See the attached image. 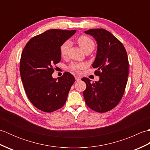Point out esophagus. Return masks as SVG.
<instances>
[{
    "mask_svg": "<svg viewBox=\"0 0 150 150\" xmlns=\"http://www.w3.org/2000/svg\"><path fill=\"white\" fill-rule=\"evenodd\" d=\"M75 80H76V81H77L81 80V77H79V76H75Z\"/></svg>",
    "mask_w": 150,
    "mask_h": 150,
    "instance_id": "obj_1",
    "label": "esophagus"
}]
</instances>
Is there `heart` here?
<instances>
[{
    "instance_id": "1",
    "label": "heart",
    "mask_w": 150,
    "mask_h": 150,
    "mask_svg": "<svg viewBox=\"0 0 150 150\" xmlns=\"http://www.w3.org/2000/svg\"><path fill=\"white\" fill-rule=\"evenodd\" d=\"M77 42L82 50H86L87 49H94L95 43L91 38L86 35H81L77 39ZM70 46V42L69 41H66L64 42L60 48V55L62 57H65L68 54V49ZM85 64L82 63H73L69 66V68L75 71H79L81 69H83Z\"/></svg>"
}]
</instances>
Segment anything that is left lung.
Masks as SVG:
<instances>
[{
  "label": "left lung",
  "instance_id": "left-lung-1",
  "mask_svg": "<svg viewBox=\"0 0 150 150\" xmlns=\"http://www.w3.org/2000/svg\"><path fill=\"white\" fill-rule=\"evenodd\" d=\"M84 33L97 41L96 58L92 66L97 69L95 74L100 79L91 83L88 78L82 79L86 84L84 98L91 110L105 113L115 107L124 95L129 73L128 55L122 42L108 31L100 28Z\"/></svg>",
  "mask_w": 150,
  "mask_h": 150
}]
</instances>
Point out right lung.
Here are the masks:
<instances>
[{
    "instance_id": "add662e5",
    "label": "right lung",
    "mask_w": 150,
    "mask_h": 150,
    "mask_svg": "<svg viewBox=\"0 0 150 150\" xmlns=\"http://www.w3.org/2000/svg\"><path fill=\"white\" fill-rule=\"evenodd\" d=\"M76 30H49L28 41L22 51L20 73L28 98L44 112H53L66 102L75 78L69 72L52 77L53 66L61 60L60 48Z\"/></svg>"
}]
</instances>
